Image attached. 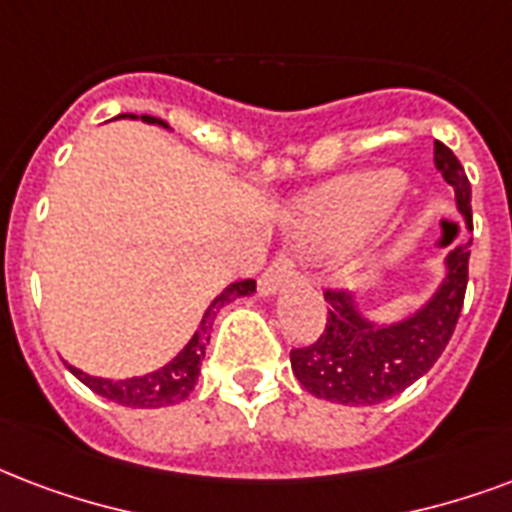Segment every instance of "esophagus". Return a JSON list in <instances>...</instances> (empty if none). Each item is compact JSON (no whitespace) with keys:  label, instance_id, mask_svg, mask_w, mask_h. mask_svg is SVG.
<instances>
[{"label":"esophagus","instance_id":"34e87169","mask_svg":"<svg viewBox=\"0 0 512 512\" xmlns=\"http://www.w3.org/2000/svg\"><path fill=\"white\" fill-rule=\"evenodd\" d=\"M295 279H298V271H295L292 257L287 255V252H279V255L271 260V265L265 268L263 276H260V292H263V295H273L279 287L295 282Z\"/></svg>","mask_w":512,"mask_h":512}]
</instances>
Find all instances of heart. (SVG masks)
<instances>
[{
	"mask_svg": "<svg viewBox=\"0 0 512 512\" xmlns=\"http://www.w3.org/2000/svg\"><path fill=\"white\" fill-rule=\"evenodd\" d=\"M403 190L397 171H370L341 179L325 190L319 204L300 222V236L317 249L343 247L357 241Z\"/></svg>",
	"mask_w": 512,
	"mask_h": 512,
	"instance_id": "b5f03b06",
	"label": "heart"
}]
</instances>
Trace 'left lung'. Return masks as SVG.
Segmentation results:
<instances>
[{"mask_svg":"<svg viewBox=\"0 0 512 512\" xmlns=\"http://www.w3.org/2000/svg\"><path fill=\"white\" fill-rule=\"evenodd\" d=\"M435 166L454 187L456 204L470 220V179L443 142H435ZM470 249L448 255L446 282L435 298L405 322L381 327L360 317L343 290L327 287V319L317 341L290 351L292 373L300 386L322 400L341 405H376L419 381L451 341L467 292Z\"/></svg>","mask_w":512,"mask_h":512,"instance_id":"1","label":"left lung"}]
</instances>
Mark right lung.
<instances>
[{"label": "right lung", "mask_w": 512, "mask_h": 512, "mask_svg": "<svg viewBox=\"0 0 512 512\" xmlns=\"http://www.w3.org/2000/svg\"><path fill=\"white\" fill-rule=\"evenodd\" d=\"M142 120L144 123H155V126L169 128L163 120H158V117L142 115ZM252 292H255V279H244V282H233L230 287H225V290L214 298V303L209 306V311H206V317L201 319V327H198V333L190 338V343L179 351L169 365H163V368L155 370V373L126 378V381H109V378L88 376V373L72 368V365H69V370H72L74 376L80 378L88 389H93L96 395L107 397L112 403L126 405V408H163V405L182 403V400L193 392L195 381H198L201 362H204L206 354V343H209V330H212V322L214 317H217V311L233 298L252 295Z\"/></svg>", "instance_id": "right-lung-1"}]
</instances>
